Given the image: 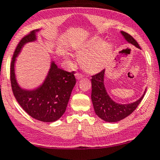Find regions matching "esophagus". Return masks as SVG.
<instances>
[{"mask_svg":"<svg viewBox=\"0 0 160 160\" xmlns=\"http://www.w3.org/2000/svg\"><path fill=\"white\" fill-rule=\"evenodd\" d=\"M76 78L78 80H80V79H82V78H83V77H84V76L82 74H81V73H76Z\"/></svg>","mask_w":160,"mask_h":160,"instance_id":"obj_1","label":"esophagus"}]
</instances>
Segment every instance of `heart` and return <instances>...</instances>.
Returning a JSON list of instances; mask_svg holds the SVG:
<instances>
[{"mask_svg": "<svg viewBox=\"0 0 160 160\" xmlns=\"http://www.w3.org/2000/svg\"><path fill=\"white\" fill-rule=\"evenodd\" d=\"M98 38H92L81 46L78 50L82 68L89 73L101 71L111 56L112 48L110 44H103Z\"/></svg>", "mask_w": 160, "mask_h": 160, "instance_id": "heart-1", "label": "heart"}]
</instances>
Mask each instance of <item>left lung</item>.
<instances>
[{"instance_id":"left-lung-1","label":"left lung","mask_w":160,"mask_h":160,"mask_svg":"<svg viewBox=\"0 0 160 160\" xmlns=\"http://www.w3.org/2000/svg\"><path fill=\"white\" fill-rule=\"evenodd\" d=\"M121 34L128 43L141 49L137 41L127 32L121 31ZM105 70L92 76L91 100L95 113L100 119L108 122H116L125 119L134 111L145 96L143 95L137 101L128 104H120L112 99L108 93L104 86Z\"/></svg>"}]
</instances>
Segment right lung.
<instances>
[{"label":"right lung","mask_w":160,"mask_h":160,"mask_svg":"<svg viewBox=\"0 0 160 160\" xmlns=\"http://www.w3.org/2000/svg\"><path fill=\"white\" fill-rule=\"evenodd\" d=\"M35 29L21 39L14 52L10 68V80L13 94L21 108L34 119L44 122H53L62 117L66 110L71 92L76 84L74 72H68L58 68L52 60L46 78L33 89L20 86L15 75L16 58L25 44L37 41Z\"/></svg>","instance_id":"add662e5"}]
</instances>
